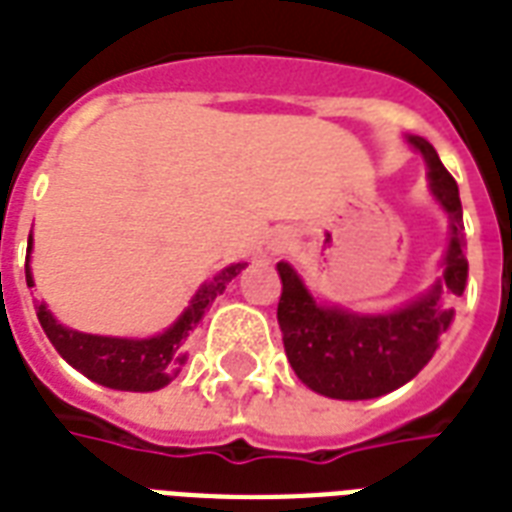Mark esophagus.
<instances>
[{"label": "esophagus", "mask_w": 512, "mask_h": 512, "mask_svg": "<svg viewBox=\"0 0 512 512\" xmlns=\"http://www.w3.org/2000/svg\"><path fill=\"white\" fill-rule=\"evenodd\" d=\"M292 247V239H290V233H279L276 239L271 241V249L279 255V252H284V249H290Z\"/></svg>", "instance_id": "1"}]
</instances>
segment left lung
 <instances>
[{"label":"left lung","mask_w":512,"mask_h":512,"mask_svg":"<svg viewBox=\"0 0 512 512\" xmlns=\"http://www.w3.org/2000/svg\"><path fill=\"white\" fill-rule=\"evenodd\" d=\"M405 139L427 163L429 193L448 214L451 230L440 276L429 290L400 308L365 314L314 298L290 263H276L282 279L276 317L287 360L311 392L333 400H373L408 384L438 351L440 335L454 322L448 300L462 295L467 282L459 187L427 139Z\"/></svg>","instance_id":"1"}]
</instances>
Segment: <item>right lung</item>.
<instances>
[{"mask_svg": "<svg viewBox=\"0 0 512 512\" xmlns=\"http://www.w3.org/2000/svg\"><path fill=\"white\" fill-rule=\"evenodd\" d=\"M31 236L29 249H26V284L34 287L31 276ZM247 263H230L222 268L217 276L204 282L190 298L187 308L177 317L174 325H169L163 333L150 335V338H115V335H91L72 330L61 325L50 308L37 300V319L50 343L64 357L74 370H80L85 378L96 384L120 389V392H158L166 384H171L182 365L187 362V341L201 319L206 308L212 306L214 298L225 292L230 279H236Z\"/></svg>", "mask_w": 512, "mask_h": 512, "instance_id": "obj_1", "label": "right lung"}]
</instances>
